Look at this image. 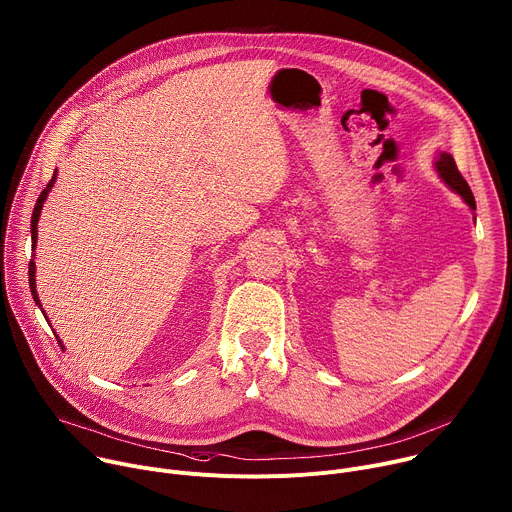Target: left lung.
Returning a JSON list of instances; mask_svg holds the SVG:
<instances>
[{
	"label": "left lung",
	"mask_w": 512,
	"mask_h": 512,
	"mask_svg": "<svg viewBox=\"0 0 512 512\" xmlns=\"http://www.w3.org/2000/svg\"><path fill=\"white\" fill-rule=\"evenodd\" d=\"M435 168H437V172H440V176L444 178V182H446L452 190H456V192L466 200V204L474 210V208H476L474 194H472L468 182L464 180V176L460 174V170H458L454 158H452L450 154H440V156H437Z\"/></svg>",
	"instance_id": "obj_1"
}]
</instances>
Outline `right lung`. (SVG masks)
<instances>
[{"mask_svg": "<svg viewBox=\"0 0 512 512\" xmlns=\"http://www.w3.org/2000/svg\"><path fill=\"white\" fill-rule=\"evenodd\" d=\"M54 180H56V172L52 174V178H50V182L46 184V188L40 192V196H38V200H36V206H34V212H32V249L36 247V239H38V218H40V210H42V204H44V200H46V196H48V192H50V188H52ZM28 275H30V279H28V281H30L32 296H34L36 304L40 306V300H38V294H36V265H34V261H30ZM56 338H58V336H56Z\"/></svg>", "mask_w": 512, "mask_h": 512, "instance_id": "obj_1", "label": "right lung"}]
</instances>
